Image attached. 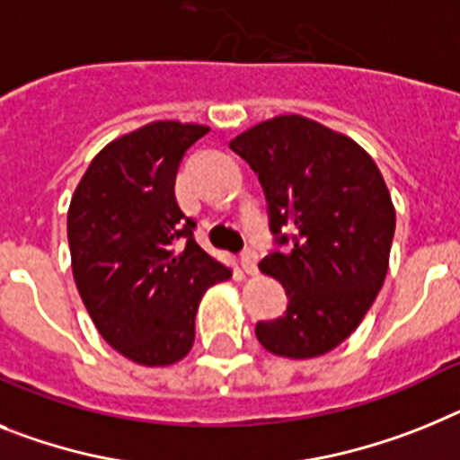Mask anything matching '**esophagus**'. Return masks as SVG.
<instances>
[{
    "mask_svg": "<svg viewBox=\"0 0 460 460\" xmlns=\"http://www.w3.org/2000/svg\"><path fill=\"white\" fill-rule=\"evenodd\" d=\"M241 266H243V271L250 273V276H254L257 273V252L254 250H243L241 252Z\"/></svg>",
    "mask_w": 460,
    "mask_h": 460,
    "instance_id": "1",
    "label": "esophagus"
}]
</instances>
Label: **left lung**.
Listing matches in <instances>:
<instances>
[{
  "instance_id": "obj_1",
  "label": "left lung",
  "mask_w": 460,
  "mask_h": 460,
  "mask_svg": "<svg viewBox=\"0 0 460 460\" xmlns=\"http://www.w3.org/2000/svg\"><path fill=\"white\" fill-rule=\"evenodd\" d=\"M229 146L260 177L278 245L260 269L289 299L285 314L257 323L254 334L292 360L337 349L388 271L395 208L379 168L350 137L296 114L257 123Z\"/></svg>"
}]
</instances>
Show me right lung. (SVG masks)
Wrapping results in <instances>:
<instances>
[{
  "mask_svg": "<svg viewBox=\"0 0 460 460\" xmlns=\"http://www.w3.org/2000/svg\"><path fill=\"white\" fill-rule=\"evenodd\" d=\"M208 126L154 121L93 158L67 212L72 273L84 306L111 349L146 367L182 360L210 285L231 271L194 238L175 199L187 149Z\"/></svg>",
  "mask_w": 460,
  "mask_h": 460,
  "instance_id": "right-lung-1",
  "label": "right lung"
}]
</instances>
